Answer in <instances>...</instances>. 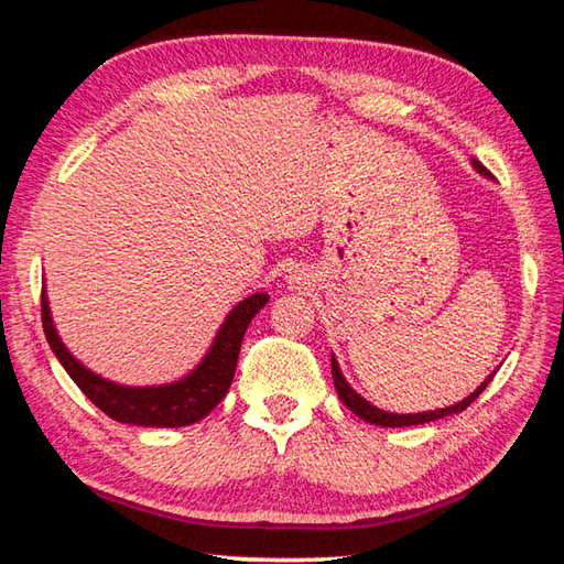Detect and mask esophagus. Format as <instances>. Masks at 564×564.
<instances>
[{
	"label": "esophagus",
	"instance_id": "obj_1",
	"mask_svg": "<svg viewBox=\"0 0 564 564\" xmlns=\"http://www.w3.org/2000/svg\"><path fill=\"white\" fill-rule=\"evenodd\" d=\"M293 283H295V289H307V279H305V273H297V275H293Z\"/></svg>",
	"mask_w": 564,
	"mask_h": 564
}]
</instances>
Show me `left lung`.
<instances>
[{"mask_svg": "<svg viewBox=\"0 0 564 564\" xmlns=\"http://www.w3.org/2000/svg\"><path fill=\"white\" fill-rule=\"evenodd\" d=\"M471 165L474 169H477L481 175H489V171L484 169V165L477 161V159H471ZM496 373V371H494ZM494 373L491 377L484 381L477 391L474 393H469L465 401H459V403H455V405H447V408H437V411H425V413H408V415H403V413H389V411H381V408H377V405H371L367 399H361V395L351 389V386L347 383V379L341 377V371H339V364H337V359H335V355H333V381H335V389H337V395H339V401L345 403L351 413L355 415H359L361 421H367V423H371V425H381V427H408V425H423V423H430V421H440V417H445V415H455V413H462L465 411L467 405H471L474 401H477V395L487 389V383L494 379Z\"/></svg>", "mask_w": 564, "mask_h": 564, "instance_id": "8db88e82", "label": "left lung"}]
</instances>
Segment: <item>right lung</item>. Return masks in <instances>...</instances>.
Returning a JSON list of instances; mask_svg holds the SVG:
<instances>
[{"label": "right lung", "instance_id": "1", "mask_svg": "<svg viewBox=\"0 0 564 564\" xmlns=\"http://www.w3.org/2000/svg\"><path fill=\"white\" fill-rule=\"evenodd\" d=\"M267 303V293H253L245 297L239 305L231 307V313L225 317L223 327L217 329L213 347H209L203 361L181 381L163 386H121L97 377L95 371L83 367V364L70 355L68 347L63 345L58 333H55L46 293L41 295V319L43 333H46L53 355L58 357L63 369L68 371V377L77 383V389H80L99 411L107 413L117 423L143 427H183L203 421V417L225 399L231 379H235L241 339H245L251 317Z\"/></svg>", "mask_w": 564, "mask_h": 564}]
</instances>
